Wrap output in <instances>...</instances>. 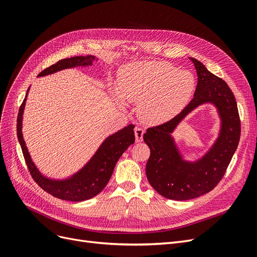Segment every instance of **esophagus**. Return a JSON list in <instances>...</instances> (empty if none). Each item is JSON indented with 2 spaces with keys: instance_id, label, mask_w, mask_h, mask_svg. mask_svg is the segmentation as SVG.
Segmentation results:
<instances>
[{
  "instance_id": "esophagus-1",
  "label": "esophagus",
  "mask_w": 257,
  "mask_h": 257,
  "mask_svg": "<svg viewBox=\"0 0 257 257\" xmlns=\"http://www.w3.org/2000/svg\"><path fill=\"white\" fill-rule=\"evenodd\" d=\"M143 134H144V130L142 127H136L135 128V136H136V141L137 142H141L142 141Z\"/></svg>"
}]
</instances>
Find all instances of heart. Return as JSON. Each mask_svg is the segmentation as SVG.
I'll return each instance as SVG.
<instances>
[{
  "instance_id": "heart-1",
  "label": "heart",
  "mask_w": 257,
  "mask_h": 257,
  "mask_svg": "<svg viewBox=\"0 0 257 257\" xmlns=\"http://www.w3.org/2000/svg\"><path fill=\"white\" fill-rule=\"evenodd\" d=\"M119 90L128 101L140 102L144 120L156 123L172 118L187 104L194 77L163 62L132 63L120 71Z\"/></svg>"
}]
</instances>
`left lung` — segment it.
<instances>
[{
  "label": "left lung",
  "mask_w": 257,
  "mask_h": 257,
  "mask_svg": "<svg viewBox=\"0 0 257 257\" xmlns=\"http://www.w3.org/2000/svg\"><path fill=\"white\" fill-rule=\"evenodd\" d=\"M198 85L191 101L173 119L146 130L144 142L151 156L146 163V178L162 197L186 201L211 191L226 174L240 138V119L235 97L225 80L215 76L195 58ZM204 102H213L222 117V131L211 152L195 164L183 162L170 136L178 122Z\"/></svg>",
  "instance_id": "obj_1"
}]
</instances>
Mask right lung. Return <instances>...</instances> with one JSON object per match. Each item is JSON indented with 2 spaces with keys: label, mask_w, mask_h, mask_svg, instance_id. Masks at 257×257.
I'll return each mask as SVG.
<instances>
[{
  "label": "right lung",
  "mask_w": 257,
  "mask_h": 257,
  "mask_svg": "<svg viewBox=\"0 0 257 257\" xmlns=\"http://www.w3.org/2000/svg\"><path fill=\"white\" fill-rule=\"evenodd\" d=\"M95 57L92 55L64 58L56 64L43 70L38 76L52 74V73L57 71L69 68L92 66ZM26 97L19 109L17 133L24 159H25L29 173L32 179L36 182V184L43 188L46 192L53 195V197L71 202L85 201L98 194L105 187L109 179H111L114 167L121 155L127 150L131 144L135 143V133H134L135 125L130 124L128 126H125L118 133L114 134L113 136L108 137L91 159V161L74 177L64 181H52L43 177L38 168L35 167L31 161L25 141L23 139L22 118L24 107H25Z\"/></svg>",
  "instance_id": "right-lung-1"
}]
</instances>
